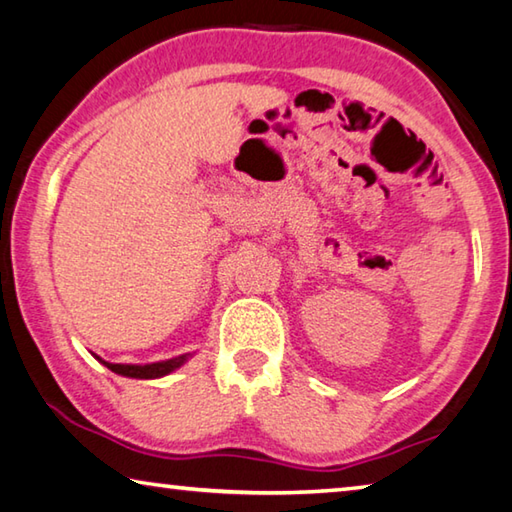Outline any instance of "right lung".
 I'll return each mask as SVG.
<instances>
[{
    "instance_id": "right-lung-1",
    "label": "right lung",
    "mask_w": 512,
    "mask_h": 512,
    "mask_svg": "<svg viewBox=\"0 0 512 512\" xmlns=\"http://www.w3.org/2000/svg\"><path fill=\"white\" fill-rule=\"evenodd\" d=\"M194 354H178V357L167 359V361H155V363H110V361H103L101 357L94 354V359L99 363H103L108 370L117 372L121 377H131V379H158L169 375V372L178 370L180 366H185V363L192 359Z\"/></svg>"
}]
</instances>
